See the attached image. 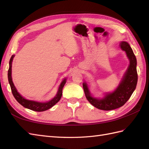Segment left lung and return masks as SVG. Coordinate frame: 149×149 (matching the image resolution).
Returning <instances> with one entry per match:
<instances>
[{"mask_svg": "<svg viewBox=\"0 0 149 149\" xmlns=\"http://www.w3.org/2000/svg\"><path fill=\"white\" fill-rule=\"evenodd\" d=\"M120 47L125 52L130 64L121 82L114 92L106 93L104 97L102 99L95 98L91 95L88 84L83 83L86 97L93 106L99 109L110 111L123 106L129 100L136 88L138 76L136 56L127 42H121Z\"/></svg>", "mask_w": 149, "mask_h": 149, "instance_id": "8db88e82", "label": "left lung"}]
</instances>
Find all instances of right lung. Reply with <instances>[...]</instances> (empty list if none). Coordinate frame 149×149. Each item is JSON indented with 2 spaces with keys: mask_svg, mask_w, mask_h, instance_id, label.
Returning <instances> with one entry per match:
<instances>
[{
  "mask_svg": "<svg viewBox=\"0 0 149 149\" xmlns=\"http://www.w3.org/2000/svg\"><path fill=\"white\" fill-rule=\"evenodd\" d=\"M14 57V55H12L10 58V60L9 61V68L8 70V83L10 84L12 93L13 94V96L15 98V100L17 101V102L20 103L22 106H23L24 107L27 108L30 110H32L34 111L37 112H42L49 109V108L53 107L54 105L60 100V99L62 96V91L63 88L64 87V86L66 82V79L65 78L62 81L61 83L59 88H58L57 94L56 96L54 97L52 100H51L49 101L45 102H40L35 101H31L26 100L24 97H22L20 94L17 91V89L15 88L14 84L13 83L12 79V63L13 61V58Z\"/></svg>",
  "mask_w": 149,
  "mask_h": 149,
  "instance_id": "1",
  "label": "right lung"
}]
</instances>
